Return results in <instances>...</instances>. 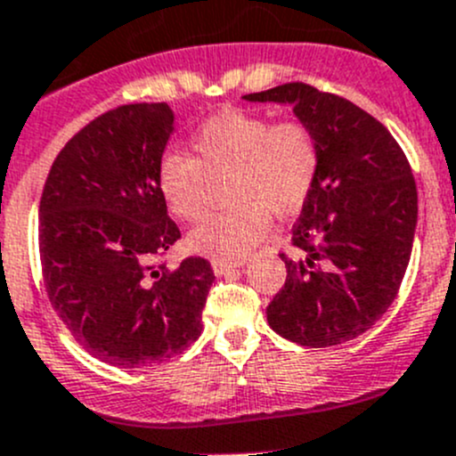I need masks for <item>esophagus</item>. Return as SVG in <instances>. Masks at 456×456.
I'll list each match as a JSON object with an SVG mask.
<instances>
[{"label": "esophagus", "mask_w": 456, "mask_h": 456, "mask_svg": "<svg viewBox=\"0 0 456 456\" xmlns=\"http://www.w3.org/2000/svg\"><path fill=\"white\" fill-rule=\"evenodd\" d=\"M238 267H242V263H227V260H214V263H211V269H214L216 276H224V273H229L232 269Z\"/></svg>", "instance_id": "esophagus-1"}]
</instances>
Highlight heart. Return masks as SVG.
I'll return each instance as SVG.
<instances>
[{
    "label": "heart",
    "instance_id": "b5f03b06",
    "mask_svg": "<svg viewBox=\"0 0 456 456\" xmlns=\"http://www.w3.org/2000/svg\"><path fill=\"white\" fill-rule=\"evenodd\" d=\"M187 153H167L158 165V189L171 214L198 223L209 211L211 180L229 178L223 214L193 229L189 247L216 260H242L267 233L273 216L305 205L316 184L321 147L303 122H278L227 109L209 118Z\"/></svg>",
    "mask_w": 456,
    "mask_h": 456
}]
</instances>
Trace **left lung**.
Wrapping results in <instances>:
<instances>
[{
    "label": "left lung",
    "instance_id": "8db88e82",
    "mask_svg": "<svg viewBox=\"0 0 456 456\" xmlns=\"http://www.w3.org/2000/svg\"><path fill=\"white\" fill-rule=\"evenodd\" d=\"M289 104L321 147L316 184L285 254L287 281L267 307L276 334L305 347L340 346L368 331L396 298L412 254L417 184L390 131L346 97L303 82L242 95Z\"/></svg>",
    "mask_w": 456,
    "mask_h": 456
}]
</instances>
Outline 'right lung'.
<instances>
[{
    "mask_svg": "<svg viewBox=\"0 0 456 456\" xmlns=\"http://www.w3.org/2000/svg\"><path fill=\"white\" fill-rule=\"evenodd\" d=\"M175 129L167 102L125 104L88 122L48 171L39 258L48 300L79 346L116 368H147L202 331L209 260L158 265L180 238L158 189Z\"/></svg>",
    "mask_w": 456,
    "mask_h": 456,
    "instance_id": "right-lung-1",
    "label": "right lung"
}]
</instances>
